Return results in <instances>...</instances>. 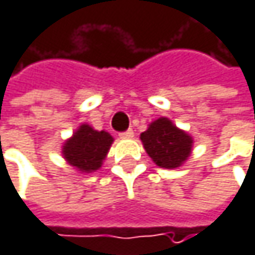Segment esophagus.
Here are the masks:
<instances>
[{
  "mask_svg": "<svg viewBox=\"0 0 255 255\" xmlns=\"http://www.w3.org/2000/svg\"><path fill=\"white\" fill-rule=\"evenodd\" d=\"M132 136H133V130L132 129H128V130L120 133V138H132Z\"/></svg>",
  "mask_w": 255,
  "mask_h": 255,
  "instance_id": "1",
  "label": "esophagus"
}]
</instances>
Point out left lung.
I'll return each instance as SVG.
<instances>
[{
	"instance_id": "1",
	"label": "left lung",
	"mask_w": 255,
	"mask_h": 255,
	"mask_svg": "<svg viewBox=\"0 0 255 255\" xmlns=\"http://www.w3.org/2000/svg\"><path fill=\"white\" fill-rule=\"evenodd\" d=\"M141 141L156 165L166 169L178 168L190 156L193 144V139L186 132L175 128L165 117L153 122L141 133Z\"/></svg>"
}]
</instances>
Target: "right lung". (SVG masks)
Wrapping results in <instances>:
<instances>
[{
    "mask_svg": "<svg viewBox=\"0 0 255 255\" xmlns=\"http://www.w3.org/2000/svg\"><path fill=\"white\" fill-rule=\"evenodd\" d=\"M113 136L104 130H95L89 125H81L74 136L64 145V156L69 165L81 172H92L101 168Z\"/></svg>",
    "mask_w": 255,
    "mask_h": 255,
    "instance_id": "obj_1",
    "label": "right lung"
}]
</instances>
